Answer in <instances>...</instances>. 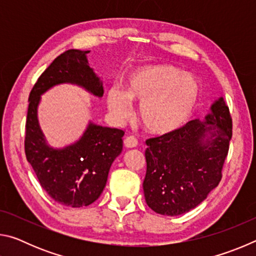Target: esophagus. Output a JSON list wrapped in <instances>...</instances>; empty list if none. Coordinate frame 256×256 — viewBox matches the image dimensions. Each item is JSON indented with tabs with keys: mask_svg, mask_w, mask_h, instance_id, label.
I'll list each match as a JSON object with an SVG mask.
<instances>
[{
	"mask_svg": "<svg viewBox=\"0 0 256 256\" xmlns=\"http://www.w3.org/2000/svg\"><path fill=\"white\" fill-rule=\"evenodd\" d=\"M124 146L126 148H136L138 146V140L134 136H126L124 138Z\"/></svg>",
	"mask_w": 256,
	"mask_h": 256,
	"instance_id": "34e87169",
	"label": "esophagus"
}]
</instances>
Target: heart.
<instances>
[{
	"instance_id": "b5f03b06",
	"label": "heart",
	"mask_w": 256,
	"mask_h": 256,
	"mask_svg": "<svg viewBox=\"0 0 256 256\" xmlns=\"http://www.w3.org/2000/svg\"><path fill=\"white\" fill-rule=\"evenodd\" d=\"M194 76L172 64H152L128 76L125 92L112 86L107 92V105L120 120L131 112L130 102L140 105L138 118L146 132L166 136L180 128L194 112L198 99Z\"/></svg>"
}]
</instances>
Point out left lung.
<instances>
[{"mask_svg": "<svg viewBox=\"0 0 256 256\" xmlns=\"http://www.w3.org/2000/svg\"><path fill=\"white\" fill-rule=\"evenodd\" d=\"M229 108L220 97L204 120H193L166 136L146 141V204L164 216L194 209L216 188L232 136Z\"/></svg>", "mask_w": 256, "mask_h": 256, "instance_id": "obj_1", "label": "left lung"}]
</instances>
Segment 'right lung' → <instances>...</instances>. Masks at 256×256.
Wrapping results in <instances>:
<instances>
[{
  "instance_id": "obj_1",
  "label": "right lung",
  "mask_w": 256,
  "mask_h": 256,
  "mask_svg": "<svg viewBox=\"0 0 256 256\" xmlns=\"http://www.w3.org/2000/svg\"><path fill=\"white\" fill-rule=\"evenodd\" d=\"M89 50H68L58 56L38 78L29 94L24 152L42 188L60 204H92L105 188L112 164L122 152L124 132L90 122L76 144L62 149L47 144L38 123L40 96L60 84H78L102 97V82L88 66Z\"/></svg>"
}]
</instances>
